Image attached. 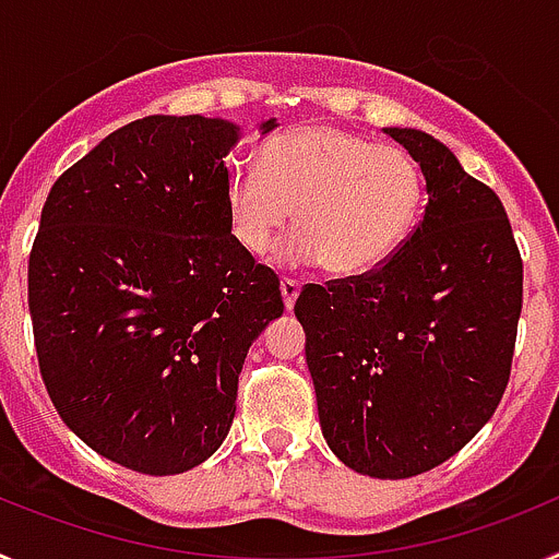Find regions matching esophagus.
I'll return each instance as SVG.
<instances>
[{
	"label": "esophagus",
	"mask_w": 559,
	"mask_h": 559,
	"mask_svg": "<svg viewBox=\"0 0 559 559\" xmlns=\"http://www.w3.org/2000/svg\"><path fill=\"white\" fill-rule=\"evenodd\" d=\"M280 290H283L285 310L294 308L296 296H299V283H296V280H290V276H283V280H280Z\"/></svg>",
	"instance_id": "obj_1"
}]
</instances>
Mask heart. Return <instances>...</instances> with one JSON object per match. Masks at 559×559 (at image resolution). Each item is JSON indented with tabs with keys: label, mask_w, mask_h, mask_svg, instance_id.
Listing matches in <instances>:
<instances>
[{
	"label": "heart",
	"mask_w": 559,
	"mask_h": 559,
	"mask_svg": "<svg viewBox=\"0 0 559 559\" xmlns=\"http://www.w3.org/2000/svg\"><path fill=\"white\" fill-rule=\"evenodd\" d=\"M224 206L235 243L269 254L294 210L290 263L335 276L378 269L403 246L423 206V176L406 151L372 145L335 126H299L260 147L254 167L226 176Z\"/></svg>",
	"instance_id": "b5f03b06"
}]
</instances>
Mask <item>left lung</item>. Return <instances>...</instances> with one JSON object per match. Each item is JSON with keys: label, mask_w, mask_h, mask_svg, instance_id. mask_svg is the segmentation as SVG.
I'll list each match as a JSON object with an SVG mask.
<instances>
[{"label": "left lung", "mask_w": 559, "mask_h": 559, "mask_svg": "<svg viewBox=\"0 0 559 559\" xmlns=\"http://www.w3.org/2000/svg\"><path fill=\"white\" fill-rule=\"evenodd\" d=\"M426 176L423 221L364 274L296 299L319 423L355 473L408 478L462 451L510 383L523 260L496 192L414 128H386Z\"/></svg>", "instance_id": "1"}]
</instances>
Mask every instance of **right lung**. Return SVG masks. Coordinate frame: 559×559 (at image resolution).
I'll return each instance as SVG.
<instances>
[{"instance_id":"right-lung-1","label":"right lung","mask_w":559,"mask_h":559,"mask_svg":"<svg viewBox=\"0 0 559 559\" xmlns=\"http://www.w3.org/2000/svg\"><path fill=\"white\" fill-rule=\"evenodd\" d=\"M235 140L226 120L142 117L63 170L41 210L27 302L44 386L128 471L173 476L218 451L251 341L283 316L280 280L226 221Z\"/></svg>"}]
</instances>
